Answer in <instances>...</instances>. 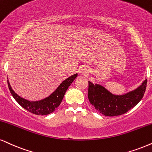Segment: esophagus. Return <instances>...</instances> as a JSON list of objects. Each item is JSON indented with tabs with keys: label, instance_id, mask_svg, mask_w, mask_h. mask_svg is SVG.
<instances>
[{
	"label": "esophagus",
	"instance_id": "obj_1",
	"mask_svg": "<svg viewBox=\"0 0 152 152\" xmlns=\"http://www.w3.org/2000/svg\"><path fill=\"white\" fill-rule=\"evenodd\" d=\"M80 74H81V75H86V74H87V73H88V70L85 67H81V68H80Z\"/></svg>",
	"mask_w": 152,
	"mask_h": 152
}]
</instances>
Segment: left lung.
Wrapping results in <instances>:
<instances>
[{"mask_svg":"<svg viewBox=\"0 0 152 152\" xmlns=\"http://www.w3.org/2000/svg\"><path fill=\"white\" fill-rule=\"evenodd\" d=\"M147 80L133 90L124 94H113L99 84L89 81L88 98L90 104L100 113L106 116L124 114L135 106L145 94Z\"/></svg>","mask_w":152,"mask_h":152,"instance_id":"8db88e82","label":"left lung"}]
</instances>
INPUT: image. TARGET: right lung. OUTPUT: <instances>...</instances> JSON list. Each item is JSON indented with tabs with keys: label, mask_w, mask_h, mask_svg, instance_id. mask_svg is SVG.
Here are the masks:
<instances>
[{
	"label": "right lung",
	"mask_w": 152,
	"mask_h": 152,
	"mask_svg": "<svg viewBox=\"0 0 152 152\" xmlns=\"http://www.w3.org/2000/svg\"><path fill=\"white\" fill-rule=\"evenodd\" d=\"M77 77V73L67 77L60 84L56 90L50 94L49 96L39 101H29L19 96L12 89L8 80H7V85L13 98L15 99L16 102L22 108L35 115H44L53 113L56 108L58 107L69 86L75 80Z\"/></svg>",
	"instance_id": "right-lung-1"
}]
</instances>
